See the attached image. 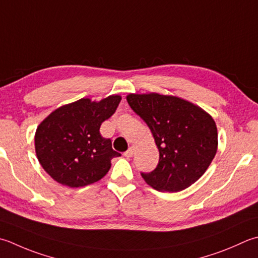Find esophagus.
<instances>
[{
  "instance_id": "esophagus-1",
  "label": "esophagus",
  "mask_w": 258,
  "mask_h": 258,
  "mask_svg": "<svg viewBox=\"0 0 258 258\" xmlns=\"http://www.w3.org/2000/svg\"><path fill=\"white\" fill-rule=\"evenodd\" d=\"M133 154H134V148H133V146H131V148L124 153V155L126 156V158H131V156H132Z\"/></svg>"
}]
</instances>
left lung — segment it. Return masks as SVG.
I'll list each match as a JSON object with an SVG mask.
<instances>
[{"label": "left lung", "mask_w": 258, "mask_h": 258, "mask_svg": "<svg viewBox=\"0 0 258 258\" xmlns=\"http://www.w3.org/2000/svg\"><path fill=\"white\" fill-rule=\"evenodd\" d=\"M126 100L148 124L159 149L158 166L142 173L145 182L158 191L178 192L199 180L218 148L214 118L176 96L130 94Z\"/></svg>", "instance_id": "8db88e82"}]
</instances>
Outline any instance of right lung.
<instances>
[{"instance_id": "1", "label": "right lung", "mask_w": 258, "mask_h": 258, "mask_svg": "<svg viewBox=\"0 0 258 258\" xmlns=\"http://www.w3.org/2000/svg\"><path fill=\"white\" fill-rule=\"evenodd\" d=\"M110 95L99 102L82 98L63 105L39 124L34 135L37 158L43 170L62 185L79 188L97 182L120 154L112 141L99 133L100 125L112 116L120 102Z\"/></svg>"}]
</instances>
